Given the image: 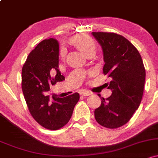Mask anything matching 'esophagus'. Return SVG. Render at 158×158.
Masks as SVG:
<instances>
[{"instance_id":"obj_1","label":"esophagus","mask_w":158,"mask_h":158,"mask_svg":"<svg viewBox=\"0 0 158 158\" xmlns=\"http://www.w3.org/2000/svg\"><path fill=\"white\" fill-rule=\"evenodd\" d=\"M92 94L91 93H89V91H86V90H83L82 92L81 93V96H90Z\"/></svg>"}]
</instances>
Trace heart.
<instances>
[{
    "label": "heart",
    "mask_w": 158,
    "mask_h": 158,
    "mask_svg": "<svg viewBox=\"0 0 158 158\" xmlns=\"http://www.w3.org/2000/svg\"><path fill=\"white\" fill-rule=\"evenodd\" d=\"M70 42L73 45L78 48L81 52L86 56L89 53H95L96 48V42L91 37L86 35H78L74 36L70 39ZM66 56V51L64 48H62L59 51V57L62 60H64Z\"/></svg>",
    "instance_id": "1"
}]
</instances>
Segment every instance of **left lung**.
I'll return each mask as SVG.
<instances>
[{"instance_id": "1", "label": "left lung", "mask_w": 158, "mask_h": 158, "mask_svg": "<svg viewBox=\"0 0 158 158\" xmlns=\"http://www.w3.org/2000/svg\"><path fill=\"white\" fill-rule=\"evenodd\" d=\"M102 46L105 65L103 74L111 78V96L101 98L96 108V120L101 126L116 129L126 124L138 109L144 91L145 69L138 50L120 35L93 32Z\"/></svg>"}]
</instances>
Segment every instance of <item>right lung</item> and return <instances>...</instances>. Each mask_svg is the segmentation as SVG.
Returning <instances> with one entry per match:
<instances>
[{
	"label": "right lung",
	"mask_w": 158,
	"mask_h": 158,
	"mask_svg": "<svg viewBox=\"0 0 158 158\" xmlns=\"http://www.w3.org/2000/svg\"><path fill=\"white\" fill-rule=\"evenodd\" d=\"M59 67V43L42 40L29 53L22 70V89L33 118L47 130H56L68 123L80 99L77 93L59 98L49 95L50 86L65 80Z\"/></svg>",
	"instance_id": "1"
}]
</instances>
